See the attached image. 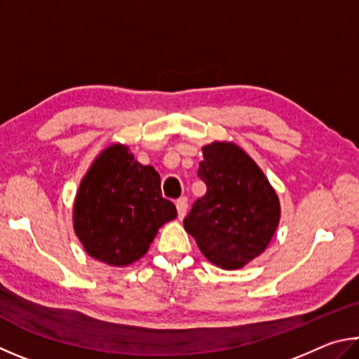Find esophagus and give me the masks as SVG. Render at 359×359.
I'll return each mask as SVG.
<instances>
[{
	"mask_svg": "<svg viewBox=\"0 0 359 359\" xmlns=\"http://www.w3.org/2000/svg\"><path fill=\"white\" fill-rule=\"evenodd\" d=\"M176 211H178V219H184L186 212H187V198L181 197L180 200H176Z\"/></svg>",
	"mask_w": 359,
	"mask_h": 359,
	"instance_id": "obj_1",
	"label": "esophagus"
}]
</instances>
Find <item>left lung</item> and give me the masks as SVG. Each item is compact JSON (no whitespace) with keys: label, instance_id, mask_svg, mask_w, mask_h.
<instances>
[{"label":"left lung","instance_id":"obj_1","mask_svg":"<svg viewBox=\"0 0 359 359\" xmlns=\"http://www.w3.org/2000/svg\"><path fill=\"white\" fill-rule=\"evenodd\" d=\"M198 176L206 194L184 229L211 263L238 269L265 252L280 221V203L262 168L233 142L205 144Z\"/></svg>","mask_w":359,"mask_h":359}]
</instances>
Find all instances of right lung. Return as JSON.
<instances>
[{
    "label": "right lung",
    "mask_w": 359,
    "mask_h": 359,
    "mask_svg": "<svg viewBox=\"0 0 359 359\" xmlns=\"http://www.w3.org/2000/svg\"><path fill=\"white\" fill-rule=\"evenodd\" d=\"M176 217L161 194V176L142 165L129 147L100 151L80 181L74 230L86 254L110 266H129L148 252L163 224Z\"/></svg>",
    "instance_id": "obj_1"
}]
</instances>
